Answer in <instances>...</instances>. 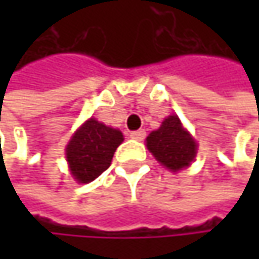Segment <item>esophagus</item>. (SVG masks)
I'll return each instance as SVG.
<instances>
[{"label":"esophagus","mask_w":259,"mask_h":259,"mask_svg":"<svg viewBox=\"0 0 259 259\" xmlns=\"http://www.w3.org/2000/svg\"><path fill=\"white\" fill-rule=\"evenodd\" d=\"M130 138H133V139H136V141H142V139L145 138V130H135V132L130 133Z\"/></svg>","instance_id":"34e87169"}]
</instances>
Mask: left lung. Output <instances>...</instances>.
Segmentation results:
<instances>
[{
	"label": "left lung",
	"instance_id": "obj_1",
	"mask_svg": "<svg viewBox=\"0 0 259 259\" xmlns=\"http://www.w3.org/2000/svg\"><path fill=\"white\" fill-rule=\"evenodd\" d=\"M147 147L153 156L171 171L189 166L196 154V144L183 129L177 115L165 118L160 129L150 133Z\"/></svg>",
	"mask_w": 259,
	"mask_h": 259
}]
</instances>
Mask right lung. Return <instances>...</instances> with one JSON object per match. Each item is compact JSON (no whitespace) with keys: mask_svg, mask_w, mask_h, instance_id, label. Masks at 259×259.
<instances>
[{"mask_svg":"<svg viewBox=\"0 0 259 259\" xmlns=\"http://www.w3.org/2000/svg\"><path fill=\"white\" fill-rule=\"evenodd\" d=\"M123 142L120 130L90 118L75 133L66 148L72 176L79 183L96 180L112 162L117 147Z\"/></svg>","mask_w":259,"mask_h":259,"instance_id":"1","label":"right lung"}]
</instances>
